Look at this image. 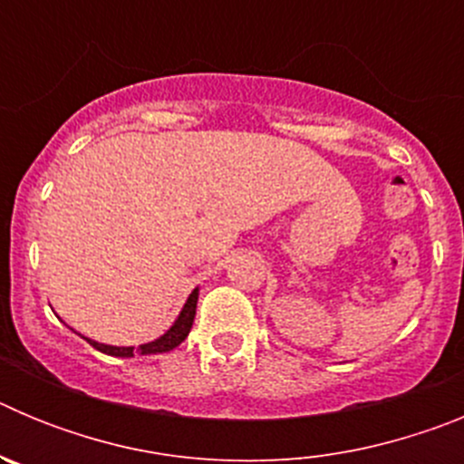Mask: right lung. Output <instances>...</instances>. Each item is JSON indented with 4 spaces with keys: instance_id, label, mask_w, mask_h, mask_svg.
Wrapping results in <instances>:
<instances>
[{
    "instance_id": "1",
    "label": "right lung",
    "mask_w": 464,
    "mask_h": 464,
    "mask_svg": "<svg viewBox=\"0 0 464 464\" xmlns=\"http://www.w3.org/2000/svg\"><path fill=\"white\" fill-rule=\"evenodd\" d=\"M197 288L192 290V295L188 297L186 306H183L181 315H179V321L174 323V325L167 330V334H162L160 339H155V342L150 343H143L141 348H137L139 353L141 355H153V353H167V351H171V348H176L179 343L183 342V339L188 337V332H190L192 327V321H195V311H197ZM90 346H94L97 351H102V353L106 355H116V358H132L134 355V348H121V346H106V343H97L92 342V339H88Z\"/></svg>"
}]
</instances>
